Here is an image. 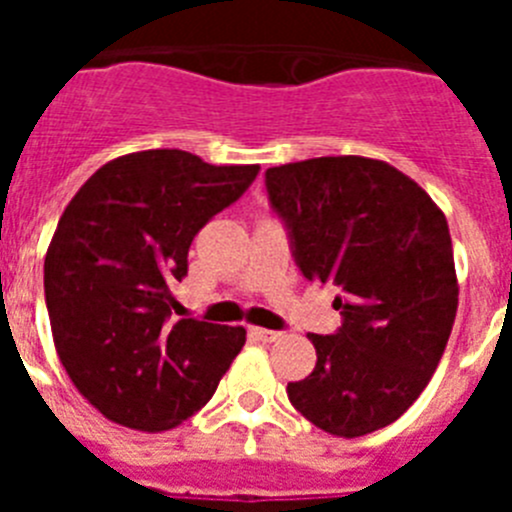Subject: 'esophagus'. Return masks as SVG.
I'll return each mask as SVG.
<instances>
[{"label": "esophagus", "mask_w": 512, "mask_h": 512, "mask_svg": "<svg viewBox=\"0 0 512 512\" xmlns=\"http://www.w3.org/2000/svg\"><path fill=\"white\" fill-rule=\"evenodd\" d=\"M251 336H253V338H259V341H264V343H271V341H279V338H282V333H279V330L251 328Z\"/></svg>", "instance_id": "esophagus-1"}]
</instances>
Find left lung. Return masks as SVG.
<instances>
[{"label":"left lung","mask_w":512,"mask_h":512,"mask_svg":"<svg viewBox=\"0 0 512 512\" xmlns=\"http://www.w3.org/2000/svg\"><path fill=\"white\" fill-rule=\"evenodd\" d=\"M310 282L341 289L336 336L307 333L310 377L287 397L312 425L359 438L395 423L431 382L459 305L449 225L423 187L364 156H320L266 169Z\"/></svg>","instance_id":"left-lung-1"}]
</instances>
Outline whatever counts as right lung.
<instances>
[{
  "mask_svg": "<svg viewBox=\"0 0 512 512\" xmlns=\"http://www.w3.org/2000/svg\"><path fill=\"white\" fill-rule=\"evenodd\" d=\"M259 164L212 166L179 148L112 158L66 205L45 253L58 359L107 420L171 431L215 395L243 325L171 323L176 282L202 225L233 205Z\"/></svg>",
  "mask_w": 512,
  "mask_h": 512,
  "instance_id": "1",
  "label": "right lung"
}]
</instances>
